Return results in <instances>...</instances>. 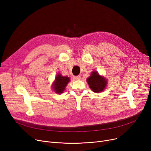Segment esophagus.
<instances>
[{"label": "esophagus", "instance_id": "esophagus-1", "mask_svg": "<svg viewBox=\"0 0 151 151\" xmlns=\"http://www.w3.org/2000/svg\"><path fill=\"white\" fill-rule=\"evenodd\" d=\"M73 79L75 80H79L81 79V77H80V76H73Z\"/></svg>", "mask_w": 151, "mask_h": 151}]
</instances>
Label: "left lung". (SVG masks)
<instances>
[{
  "label": "left lung",
  "mask_w": 151,
  "mask_h": 151,
  "mask_svg": "<svg viewBox=\"0 0 151 151\" xmlns=\"http://www.w3.org/2000/svg\"><path fill=\"white\" fill-rule=\"evenodd\" d=\"M91 90L96 93H99L104 91L107 85V81L104 76H100L97 71H93L91 76L87 79Z\"/></svg>",
  "instance_id": "8db88e82"
}]
</instances>
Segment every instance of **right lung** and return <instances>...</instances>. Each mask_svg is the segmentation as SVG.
Segmentation results:
<instances>
[{"mask_svg": "<svg viewBox=\"0 0 151 151\" xmlns=\"http://www.w3.org/2000/svg\"><path fill=\"white\" fill-rule=\"evenodd\" d=\"M70 80V79L67 76H62L60 73L58 74L52 86L54 92L59 94L63 93Z\"/></svg>", "mask_w": 151, "mask_h": 151, "instance_id": "obj_1", "label": "right lung"}]
</instances>
